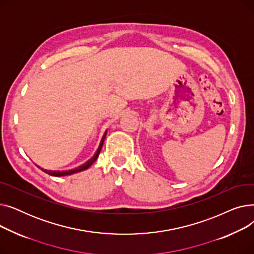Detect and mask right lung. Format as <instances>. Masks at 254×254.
<instances>
[{
	"instance_id": "right-lung-1",
	"label": "right lung",
	"mask_w": 254,
	"mask_h": 254,
	"mask_svg": "<svg viewBox=\"0 0 254 254\" xmlns=\"http://www.w3.org/2000/svg\"><path fill=\"white\" fill-rule=\"evenodd\" d=\"M106 135H107V130L105 131V134H104V136H103V138H102V140H101V143H100L99 148H98L97 152L95 153V155H93V156L89 159V161H87L85 164L81 165V166L78 167V168H75V169H73V170H69V171H48V170L41 169V168H40L39 166H37V167L41 169L43 172H45L46 174L51 175V176H56V177L66 176V175H72V174H75V173L84 171V170L88 169V168H89L93 163H95V162L97 161V158H98V156H99V154H100V151H101V149H102V147H103V144H104V140H105V138H106Z\"/></svg>"
}]
</instances>
